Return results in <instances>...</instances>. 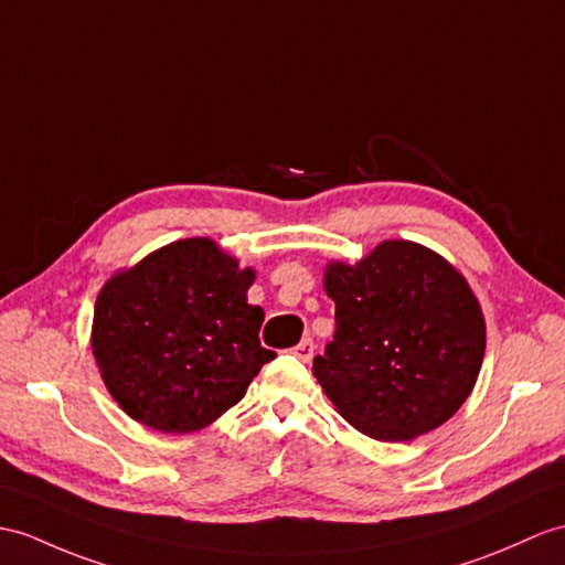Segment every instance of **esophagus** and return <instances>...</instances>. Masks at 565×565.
<instances>
[{
	"instance_id": "1",
	"label": "esophagus",
	"mask_w": 565,
	"mask_h": 565,
	"mask_svg": "<svg viewBox=\"0 0 565 565\" xmlns=\"http://www.w3.org/2000/svg\"><path fill=\"white\" fill-rule=\"evenodd\" d=\"M292 354L295 356H299L301 362H311V356H313V340L311 338H305L299 342V345H295L292 348Z\"/></svg>"
}]
</instances>
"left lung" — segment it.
I'll return each mask as SVG.
<instances>
[{"label": "left lung", "mask_w": 565, "mask_h": 565, "mask_svg": "<svg viewBox=\"0 0 565 565\" xmlns=\"http://www.w3.org/2000/svg\"><path fill=\"white\" fill-rule=\"evenodd\" d=\"M335 333L313 376L354 429L409 441L450 419L472 393L487 328L470 285L415 242L379 244L356 266L330 264Z\"/></svg>", "instance_id": "8db88e82"}]
</instances>
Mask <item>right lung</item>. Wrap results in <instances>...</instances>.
<instances>
[{
    "instance_id": "add662e5",
    "label": "right lung",
    "mask_w": 565,
    "mask_h": 565,
    "mask_svg": "<svg viewBox=\"0 0 565 565\" xmlns=\"http://www.w3.org/2000/svg\"><path fill=\"white\" fill-rule=\"evenodd\" d=\"M254 270L194 237L146 256L100 290L93 354L121 409L162 434H191L237 405L275 352L264 309L246 301Z\"/></svg>"
}]
</instances>
